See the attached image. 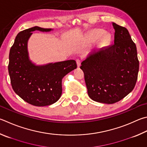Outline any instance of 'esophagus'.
Listing matches in <instances>:
<instances>
[{"label":"esophagus","instance_id":"1","mask_svg":"<svg viewBox=\"0 0 147 147\" xmlns=\"http://www.w3.org/2000/svg\"><path fill=\"white\" fill-rule=\"evenodd\" d=\"M76 62L77 66H78V67H80V65H81V60L80 59H76Z\"/></svg>","mask_w":147,"mask_h":147}]
</instances>
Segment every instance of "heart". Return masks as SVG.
Masks as SVG:
<instances>
[{"label": "heart", "instance_id": "heart-1", "mask_svg": "<svg viewBox=\"0 0 147 147\" xmlns=\"http://www.w3.org/2000/svg\"><path fill=\"white\" fill-rule=\"evenodd\" d=\"M103 33V32L102 30H101V29H94V30H92L91 32H90V36H89V40H90V42H92L96 41L98 38H100V37L102 36ZM107 40V37L105 36H103L100 39L99 44L101 45V46H103V45H105L106 44Z\"/></svg>", "mask_w": 147, "mask_h": 147}]
</instances>
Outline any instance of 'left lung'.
<instances>
[{
	"label": "left lung",
	"instance_id": "obj_1",
	"mask_svg": "<svg viewBox=\"0 0 147 147\" xmlns=\"http://www.w3.org/2000/svg\"><path fill=\"white\" fill-rule=\"evenodd\" d=\"M114 44L90 53L80 69L89 96L98 102L113 104L134 89L139 60L136 46L125 27L113 23Z\"/></svg>",
	"mask_w": 147,
	"mask_h": 147
}]
</instances>
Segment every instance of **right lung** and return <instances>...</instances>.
I'll list each match as a JSON object with an SVG mask.
<instances>
[{"instance_id":"1","label":"right lung","mask_w":147,"mask_h":147,"mask_svg":"<svg viewBox=\"0 0 147 147\" xmlns=\"http://www.w3.org/2000/svg\"><path fill=\"white\" fill-rule=\"evenodd\" d=\"M49 31L51 29L35 26L20 31L10 49L8 71L16 94L34 106H47L57 101L62 92V78L77 67L75 60L36 66L29 60L28 40L32 31Z\"/></svg>"}]
</instances>
